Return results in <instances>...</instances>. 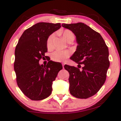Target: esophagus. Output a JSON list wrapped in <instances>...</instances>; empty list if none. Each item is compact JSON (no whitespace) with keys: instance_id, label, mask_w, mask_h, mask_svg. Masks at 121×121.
I'll use <instances>...</instances> for the list:
<instances>
[{"instance_id":"obj_1","label":"esophagus","mask_w":121,"mask_h":121,"mask_svg":"<svg viewBox=\"0 0 121 121\" xmlns=\"http://www.w3.org/2000/svg\"><path fill=\"white\" fill-rule=\"evenodd\" d=\"M64 65H65V64H64V63H62V66H63V68H64Z\"/></svg>"}]
</instances>
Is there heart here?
I'll return each mask as SVG.
<instances>
[{
    "instance_id": "obj_1",
    "label": "heart",
    "mask_w": 121,
    "mask_h": 121,
    "mask_svg": "<svg viewBox=\"0 0 121 121\" xmlns=\"http://www.w3.org/2000/svg\"><path fill=\"white\" fill-rule=\"evenodd\" d=\"M63 36L64 39L68 41L71 39H74V34L72 31L69 30H65L62 32ZM54 38V35L52 34L48 37L47 39V45L48 49H52L53 48V41ZM70 55V52L68 51H62L57 50L54 51L51 54V58L55 62H62L66 60L67 58H68Z\"/></svg>"
}]
</instances>
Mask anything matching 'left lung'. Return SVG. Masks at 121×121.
Here are the masks:
<instances>
[{
  "mask_svg": "<svg viewBox=\"0 0 121 121\" xmlns=\"http://www.w3.org/2000/svg\"><path fill=\"white\" fill-rule=\"evenodd\" d=\"M76 36L77 50L70 59L78 68L68 65L64 68L69 73L70 93L79 99H87L97 93L105 83L110 66L108 49L99 33L84 23L63 24ZM83 64L82 69L79 68Z\"/></svg>",
  "mask_w": 121,
  "mask_h": 121,
  "instance_id": "8db88e82",
  "label": "left lung"
}]
</instances>
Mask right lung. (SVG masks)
<instances>
[{
  "instance_id": "1",
  "label": "right lung",
  "mask_w": 121,
  "mask_h": 121,
  "mask_svg": "<svg viewBox=\"0 0 121 121\" xmlns=\"http://www.w3.org/2000/svg\"><path fill=\"white\" fill-rule=\"evenodd\" d=\"M60 27V23H37L23 32L16 46L14 67L16 82L32 100H43L51 95L53 82L63 68L60 63L52 60L46 65L39 64L47 52L48 38Z\"/></svg>"
}]
</instances>
